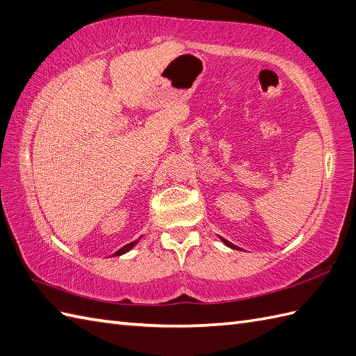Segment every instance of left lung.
<instances>
[{
    "mask_svg": "<svg viewBox=\"0 0 356 356\" xmlns=\"http://www.w3.org/2000/svg\"><path fill=\"white\" fill-rule=\"evenodd\" d=\"M220 241H222L225 245H227V247H230V248H233V250H239L238 247H236V245H233L232 242H228V241H225L224 238H220Z\"/></svg>",
    "mask_w": 356,
    "mask_h": 356,
    "instance_id": "8db88e82",
    "label": "left lung"
}]
</instances>
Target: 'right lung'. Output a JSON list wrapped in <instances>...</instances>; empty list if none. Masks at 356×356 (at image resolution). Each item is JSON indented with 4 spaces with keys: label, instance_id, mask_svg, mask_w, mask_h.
<instances>
[{
    "label": "right lung",
    "instance_id": "add662e5",
    "mask_svg": "<svg viewBox=\"0 0 356 356\" xmlns=\"http://www.w3.org/2000/svg\"><path fill=\"white\" fill-rule=\"evenodd\" d=\"M138 241H140V239H137V241H134V242H131V243H128V245H124V247H123V248H120V250H118V251H115L113 256H122V254H124V252H128L129 250H132L134 247H136V245L138 243Z\"/></svg>",
    "mask_w": 356,
    "mask_h": 356
}]
</instances>
